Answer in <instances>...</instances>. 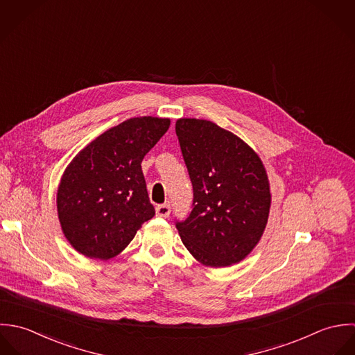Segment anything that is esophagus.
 <instances>
[{
  "label": "esophagus",
  "mask_w": 355,
  "mask_h": 355,
  "mask_svg": "<svg viewBox=\"0 0 355 355\" xmlns=\"http://www.w3.org/2000/svg\"><path fill=\"white\" fill-rule=\"evenodd\" d=\"M170 206L168 205H159L156 207V215L157 216H163V218H167L170 215Z\"/></svg>",
  "instance_id": "obj_1"
}]
</instances>
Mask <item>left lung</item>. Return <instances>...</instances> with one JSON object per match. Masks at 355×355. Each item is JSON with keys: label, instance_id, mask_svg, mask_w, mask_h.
I'll use <instances>...</instances> for the list:
<instances>
[{"label": "left lung", "instance_id": "8db88e82", "mask_svg": "<svg viewBox=\"0 0 355 355\" xmlns=\"http://www.w3.org/2000/svg\"><path fill=\"white\" fill-rule=\"evenodd\" d=\"M175 133L193 187V209L177 222L181 240L203 266L243 261L259 243L272 205L259 155L206 119L181 118Z\"/></svg>", "mask_w": 355, "mask_h": 355}]
</instances>
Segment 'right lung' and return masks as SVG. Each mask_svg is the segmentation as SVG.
I'll use <instances>...</instances> for the list:
<instances>
[{"mask_svg": "<svg viewBox=\"0 0 355 355\" xmlns=\"http://www.w3.org/2000/svg\"><path fill=\"white\" fill-rule=\"evenodd\" d=\"M168 128V118H130L75 155L56 198L62 230L75 251L111 259L155 215L141 162Z\"/></svg>", "mask_w": 355, "mask_h": 355, "instance_id": "obj_1", "label": "right lung"}]
</instances>
